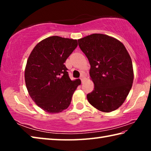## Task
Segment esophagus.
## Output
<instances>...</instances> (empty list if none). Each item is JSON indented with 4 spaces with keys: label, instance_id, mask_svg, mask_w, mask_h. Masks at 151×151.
Returning <instances> with one entry per match:
<instances>
[{
    "label": "esophagus",
    "instance_id": "obj_1",
    "mask_svg": "<svg viewBox=\"0 0 151 151\" xmlns=\"http://www.w3.org/2000/svg\"><path fill=\"white\" fill-rule=\"evenodd\" d=\"M80 78H81V81H82V83H83V81H84V79H85V77H84V76H83V75H81Z\"/></svg>",
    "mask_w": 151,
    "mask_h": 151
}]
</instances>
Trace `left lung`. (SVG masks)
Returning a JSON list of instances; mask_svg holds the SVG:
<instances>
[{
	"label": "left lung",
	"mask_w": 151,
	"mask_h": 151,
	"mask_svg": "<svg viewBox=\"0 0 151 151\" xmlns=\"http://www.w3.org/2000/svg\"><path fill=\"white\" fill-rule=\"evenodd\" d=\"M91 65L94 88L88 101L94 108L109 112L121 106L131 91L134 74L131 58L121 42L103 34L78 40Z\"/></svg>",
	"instance_id": "left-lung-1"
}]
</instances>
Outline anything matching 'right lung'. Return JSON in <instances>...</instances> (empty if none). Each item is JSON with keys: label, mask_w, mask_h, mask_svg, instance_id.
Segmentation results:
<instances>
[{"label": "right lung", "mask_w": 151, "mask_h": 151, "mask_svg": "<svg viewBox=\"0 0 151 151\" xmlns=\"http://www.w3.org/2000/svg\"><path fill=\"white\" fill-rule=\"evenodd\" d=\"M77 40L52 36L33 48L27 60L25 83L33 101L48 113H58L70 105L80 79L71 81L64 63L77 47Z\"/></svg>", "instance_id": "add662e5"}]
</instances>
